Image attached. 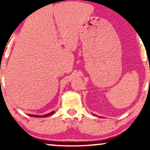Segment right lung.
I'll list each match as a JSON object with an SVG mask.
<instances>
[{
	"instance_id": "add662e5",
	"label": "right lung",
	"mask_w": 150,
	"mask_h": 150,
	"mask_svg": "<svg viewBox=\"0 0 150 150\" xmlns=\"http://www.w3.org/2000/svg\"><path fill=\"white\" fill-rule=\"evenodd\" d=\"M54 113V112H50V113H48L47 115H30V116H32V117H48L51 115H52Z\"/></svg>"
}]
</instances>
